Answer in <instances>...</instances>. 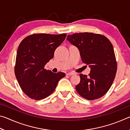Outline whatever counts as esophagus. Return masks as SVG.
Listing matches in <instances>:
<instances>
[{
    "mask_svg": "<svg viewBox=\"0 0 130 130\" xmlns=\"http://www.w3.org/2000/svg\"><path fill=\"white\" fill-rule=\"evenodd\" d=\"M67 74L68 76H72V75H74V73H72V72H69V73H68Z\"/></svg>",
    "mask_w": 130,
    "mask_h": 130,
    "instance_id": "obj_1",
    "label": "esophagus"
}]
</instances>
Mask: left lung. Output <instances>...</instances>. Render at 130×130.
<instances>
[{"instance_id": "obj_1", "label": "left lung", "mask_w": 130, "mask_h": 130, "mask_svg": "<svg viewBox=\"0 0 130 130\" xmlns=\"http://www.w3.org/2000/svg\"><path fill=\"white\" fill-rule=\"evenodd\" d=\"M67 40L78 48L83 62L91 68L88 76L80 74L77 92L89 100L100 98L111 87L117 71L111 42L106 37L92 32L68 35Z\"/></svg>"}]
</instances>
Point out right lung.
<instances>
[{
  "label": "right lung",
  "instance_id": "right-lung-1",
  "mask_svg": "<svg viewBox=\"0 0 130 130\" xmlns=\"http://www.w3.org/2000/svg\"><path fill=\"white\" fill-rule=\"evenodd\" d=\"M66 34H34L26 37L17 50L15 74L22 90L32 99H43L56 89L65 76L46 70V63L53 58L54 51L65 40Z\"/></svg>",
  "mask_w": 130,
  "mask_h": 130
}]
</instances>
